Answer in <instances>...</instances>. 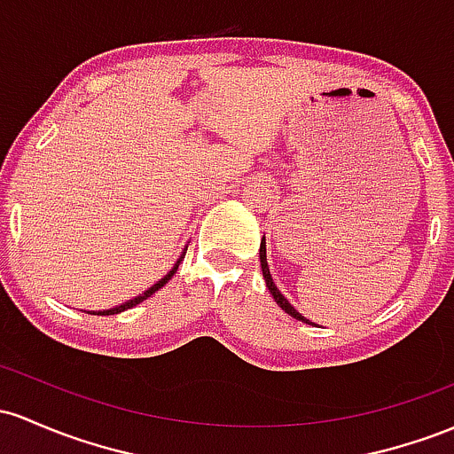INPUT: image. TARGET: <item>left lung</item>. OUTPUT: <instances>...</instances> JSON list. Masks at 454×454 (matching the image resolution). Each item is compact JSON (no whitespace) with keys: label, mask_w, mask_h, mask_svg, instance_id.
Instances as JSON below:
<instances>
[{"label":"left lung","mask_w":454,"mask_h":454,"mask_svg":"<svg viewBox=\"0 0 454 454\" xmlns=\"http://www.w3.org/2000/svg\"><path fill=\"white\" fill-rule=\"evenodd\" d=\"M261 269H262V278H265V282H267V288H269V293H271V295H273V300L278 301V306H280L282 310L286 312V315H291L293 318H297V321H301V323H310V321H308L306 317H301L300 312H297L295 308L291 306V303H288V300H286V297L282 295L280 291H278L276 282H273V278H271V271H269V265H267V247H265V237H262V241H261Z\"/></svg>","instance_id":"obj_1"}]
</instances>
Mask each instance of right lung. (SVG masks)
Returning a JSON list of instances; mask_svg holds the SVG:
<instances>
[{"mask_svg":"<svg viewBox=\"0 0 454 454\" xmlns=\"http://www.w3.org/2000/svg\"><path fill=\"white\" fill-rule=\"evenodd\" d=\"M183 258H185V252L181 254V258H178L176 261V265L172 267V271L168 273V276H163L161 280H159L157 284H153L151 288H148V291H144L142 295H137V297H133V300H129V301H124V303H121V306H116V308H109V310H98V312H88V315H98V317H109V315H121V312H124V310H129V308H133V306H137V303H142L144 300H148V297L153 295V293H157L159 288L161 286H166L168 284V280H172V276L174 273H176V269H178V262L183 261Z\"/></svg>","mask_w":454,"mask_h":454,"instance_id":"1","label":"right lung"}]
</instances>
